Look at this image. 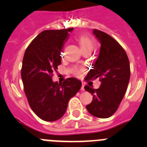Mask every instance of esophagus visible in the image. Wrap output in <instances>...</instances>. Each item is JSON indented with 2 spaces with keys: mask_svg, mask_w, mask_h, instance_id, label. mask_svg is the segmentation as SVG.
<instances>
[{
  "mask_svg": "<svg viewBox=\"0 0 147 147\" xmlns=\"http://www.w3.org/2000/svg\"><path fill=\"white\" fill-rule=\"evenodd\" d=\"M81 90H82V91H85V89H84V84H82Z\"/></svg>",
  "mask_w": 147,
  "mask_h": 147,
  "instance_id": "34e87169",
  "label": "esophagus"
}]
</instances>
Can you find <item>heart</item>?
Wrapping results in <instances>:
<instances>
[{
	"instance_id": "b5f03b06",
	"label": "heart",
	"mask_w": 147,
	"mask_h": 147,
	"mask_svg": "<svg viewBox=\"0 0 147 147\" xmlns=\"http://www.w3.org/2000/svg\"><path fill=\"white\" fill-rule=\"evenodd\" d=\"M77 41L78 42L79 45H80V48L83 51V52L84 51H92L94 48L95 43L92 39H90L88 36H79ZM75 75L78 77H80L82 75V72H83V69H78L75 68Z\"/></svg>"
}]
</instances>
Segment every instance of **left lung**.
Listing matches in <instances>:
<instances>
[{"mask_svg": "<svg viewBox=\"0 0 147 147\" xmlns=\"http://www.w3.org/2000/svg\"><path fill=\"white\" fill-rule=\"evenodd\" d=\"M94 35L101 44L99 56L92 64L86 79L100 78L101 85L94 89L88 86L85 90L93 95V100L86 109L98 118L111 116L125 96L130 77V67L127 55L123 47L113 37L97 29Z\"/></svg>", "mask_w": 147, "mask_h": 147, "instance_id": "8db88e82", "label": "left lung"}]
</instances>
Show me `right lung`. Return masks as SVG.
<instances>
[{"label":"right lung","instance_id":"right-lung-1","mask_svg":"<svg viewBox=\"0 0 147 147\" xmlns=\"http://www.w3.org/2000/svg\"><path fill=\"white\" fill-rule=\"evenodd\" d=\"M73 29L42 31L31 42L23 56L21 78L25 93L33 111L44 121L61 118L69 99L81 87V81L75 78L61 83L52 80L61 63V50Z\"/></svg>","mask_w":147,"mask_h":147}]
</instances>
